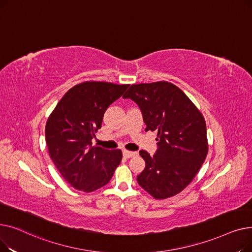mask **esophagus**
Segmentation results:
<instances>
[{
	"mask_svg": "<svg viewBox=\"0 0 252 252\" xmlns=\"http://www.w3.org/2000/svg\"><path fill=\"white\" fill-rule=\"evenodd\" d=\"M123 154L126 158H129V157H133L135 155H137V152H133V151H127V150H124Z\"/></svg>",
	"mask_w": 252,
	"mask_h": 252,
	"instance_id": "obj_1",
	"label": "esophagus"
}]
</instances>
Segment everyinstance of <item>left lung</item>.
<instances>
[{"mask_svg": "<svg viewBox=\"0 0 252 252\" xmlns=\"http://www.w3.org/2000/svg\"><path fill=\"white\" fill-rule=\"evenodd\" d=\"M123 98L139 106L145 130L157 131L155 154L140 151L146 166L137 177L138 184L155 199L177 195L206 158L204 117L182 90L167 82L131 85Z\"/></svg>", "mask_w": 252, "mask_h": 252, "instance_id": "8db88e82", "label": "left lung"}]
</instances>
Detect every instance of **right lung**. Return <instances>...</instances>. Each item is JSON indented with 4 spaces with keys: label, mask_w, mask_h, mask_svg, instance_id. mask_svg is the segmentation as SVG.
<instances>
[{
    "label": "right lung",
    "mask_w": 252,
    "mask_h": 252,
    "mask_svg": "<svg viewBox=\"0 0 252 252\" xmlns=\"http://www.w3.org/2000/svg\"><path fill=\"white\" fill-rule=\"evenodd\" d=\"M128 85L86 82L71 88L48 118L46 143L51 159L70 186L93 192L107 185L123 153L93 146L109 106Z\"/></svg>",
    "instance_id": "obj_1"
}]
</instances>
